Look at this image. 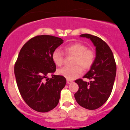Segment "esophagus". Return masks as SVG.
<instances>
[{
	"instance_id": "esophagus-1",
	"label": "esophagus",
	"mask_w": 130,
	"mask_h": 130,
	"mask_svg": "<svg viewBox=\"0 0 130 130\" xmlns=\"http://www.w3.org/2000/svg\"><path fill=\"white\" fill-rule=\"evenodd\" d=\"M67 84H70V83H72V82H73V81H72V80H67Z\"/></svg>"
}]
</instances>
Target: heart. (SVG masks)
I'll use <instances>...</instances> for the list:
<instances>
[{
  "label": "heart",
  "mask_w": 130,
  "mask_h": 130,
  "mask_svg": "<svg viewBox=\"0 0 130 130\" xmlns=\"http://www.w3.org/2000/svg\"><path fill=\"white\" fill-rule=\"evenodd\" d=\"M65 54L74 56L73 67H65L58 69L59 75L64 77L68 80H73L81 73V68L88 69L92 67L95 59V54L93 50L87 49L86 46L80 43H74L64 47ZM52 60L57 66H61L64 60V54L59 49H55L52 53Z\"/></svg>",
  "instance_id": "1"
}]
</instances>
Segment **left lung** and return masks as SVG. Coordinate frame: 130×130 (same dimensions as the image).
Here are the masks:
<instances>
[{
	"label": "left lung",
	"instance_id": "1",
	"mask_svg": "<svg viewBox=\"0 0 130 130\" xmlns=\"http://www.w3.org/2000/svg\"><path fill=\"white\" fill-rule=\"evenodd\" d=\"M80 37L89 39L96 47V57L90 70L83 78L75 81L78 91L74 94L76 102L85 108L96 109L104 104L109 98L113 86L116 66L112 50L108 45L99 37L84 34Z\"/></svg>",
	"mask_w": 130,
	"mask_h": 130
}]
</instances>
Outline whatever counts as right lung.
<instances>
[{
	"mask_svg": "<svg viewBox=\"0 0 130 130\" xmlns=\"http://www.w3.org/2000/svg\"><path fill=\"white\" fill-rule=\"evenodd\" d=\"M63 42L56 37L38 36L27 41L19 52L14 67L17 84L24 101L35 111L46 112L58 104L67 80L62 76H47L56 71L52 53Z\"/></svg>",
	"mask_w": 130,
	"mask_h": 130,
	"instance_id": "obj_1",
	"label": "right lung"
}]
</instances>
